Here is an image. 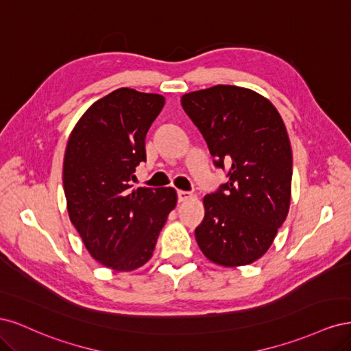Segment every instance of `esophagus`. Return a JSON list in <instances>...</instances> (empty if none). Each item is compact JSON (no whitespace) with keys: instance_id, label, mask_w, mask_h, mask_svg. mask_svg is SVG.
<instances>
[{"instance_id":"obj_1","label":"esophagus","mask_w":351,"mask_h":351,"mask_svg":"<svg viewBox=\"0 0 351 351\" xmlns=\"http://www.w3.org/2000/svg\"><path fill=\"white\" fill-rule=\"evenodd\" d=\"M177 196H178V200H180V202H186V200H189V199H192V197H193V193L184 192V190H178Z\"/></svg>"}]
</instances>
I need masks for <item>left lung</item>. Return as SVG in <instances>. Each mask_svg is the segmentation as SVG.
I'll return each instance as SVG.
<instances>
[{"label":"left lung","mask_w":351,"mask_h":351,"mask_svg":"<svg viewBox=\"0 0 351 351\" xmlns=\"http://www.w3.org/2000/svg\"><path fill=\"white\" fill-rule=\"evenodd\" d=\"M182 105L228 182L204 197L195 230L205 256L222 267L262 258L289 214L293 155L277 108L246 88L217 84L186 93Z\"/></svg>","instance_id":"obj_1"}]
</instances>
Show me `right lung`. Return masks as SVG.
I'll list each match as a JSON object with an SVG mask.
<instances>
[{"mask_svg": "<svg viewBox=\"0 0 351 351\" xmlns=\"http://www.w3.org/2000/svg\"><path fill=\"white\" fill-rule=\"evenodd\" d=\"M165 104L158 93L120 88L82 115L69 137L62 184L71 224L104 267L133 271L151 259L176 208L173 187L130 190L146 161L145 137Z\"/></svg>", "mask_w": 351, "mask_h": 351, "instance_id": "add662e5", "label": "right lung"}]
</instances>
